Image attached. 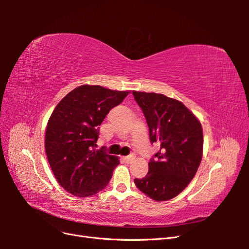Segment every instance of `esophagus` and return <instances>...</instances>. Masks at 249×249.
I'll return each instance as SVG.
<instances>
[{
    "label": "esophagus",
    "instance_id": "34e87169",
    "mask_svg": "<svg viewBox=\"0 0 249 249\" xmlns=\"http://www.w3.org/2000/svg\"><path fill=\"white\" fill-rule=\"evenodd\" d=\"M123 159L124 160V162H126V163H130L131 161H133V160L135 159V156L132 154V155H129V156H126V157H124Z\"/></svg>",
    "mask_w": 249,
    "mask_h": 249
}]
</instances>
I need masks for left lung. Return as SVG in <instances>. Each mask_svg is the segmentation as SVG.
<instances>
[{"mask_svg":"<svg viewBox=\"0 0 249 249\" xmlns=\"http://www.w3.org/2000/svg\"><path fill=\"white\" fill-rule=\"evenodd\" d=\"M146 118L149 140L160 150L148 163L147 175L135 178L137 188L157 201L176 197L191 182L202 158L199 120L183 103L160 93L133 91Z\"/></svg>","mask_w":249,"mask_h":249,"instance_id":"obj_1","label":"left lung"}]
</instances>
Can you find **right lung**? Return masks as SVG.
<instances>
[{"label": "right lung", "mask_w": 249, "mask_h": 249, "mask_svg": "<svg viewBox=\"0 0 249 249\" xmlns=\"http://www.w3.org/2000/svg\"><path fill=\"white\" fill-rule=\"evenodd\" d=\"M127 91L83 85L57 105L46 131V153L53 173L63 189L85 197L103 190L119 164L118 158L95 149L99 125Z\"/></svg>", "instance_id": "1"}]
</instances>
